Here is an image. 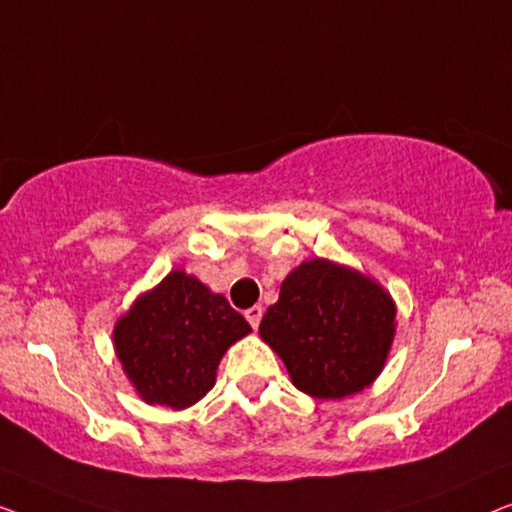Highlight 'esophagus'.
Instances as JSON below:
<instances>
[{"instance_id": "34e87169", "label": "esophagus", "mask_w": 512, "mask_h": 512, "mask_svg": "<svg viewBox=\"0 0 512 512\" xmlns=\"http://www.w3.org/2000/svg\"><path fill=\"white\" fill-rule=\"evenodd\" d=\"M262 313H264V308H262V306H253V308H248V311H246V320L250 322V327H253V329H257V327H259V320H262Z\"/></svg>"}]
</instances>
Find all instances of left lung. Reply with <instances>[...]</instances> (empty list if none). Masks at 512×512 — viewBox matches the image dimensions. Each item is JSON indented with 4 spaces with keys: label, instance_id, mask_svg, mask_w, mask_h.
Returning a JSON list of instances; mask_svg holds the SVG:
<instances>
[{
    "label": "left lung",
    "instance_id": "1",
    "mask_svg": "<svg viewBox=\"0 0 512 512\" xmlns=\"http://www.w3.org/2000/svg\"><path fill=\"white\" fill-rule=\"evenodd\" d=\"M397 304L376 278L313 257L287 273L259 336L283 359L292 385L313 399H345L385 369Z\"/></svg>",
    "mask_w": 512,
    "mask_h": 512
}]
</instances>
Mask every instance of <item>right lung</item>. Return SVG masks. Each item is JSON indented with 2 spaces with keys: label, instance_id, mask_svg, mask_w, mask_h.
<instances>
[{
  "label": "right lung",
  "instance_id": "obj_1",
  "mask_svg": "<svg viewBox=\"0 0 512 512\" xmlns=\"http://www.w3.org/2000/svg\"><path fill=\"white\" fill-rule=\"evenodd\" d=\"M250 331L225 294L174 269L115 320L113 350L141 401L185 410L206 397L220 359Z\"/></svg>",
  "mask_w": 512,
  "mask_h": 512
}]
</instances>
